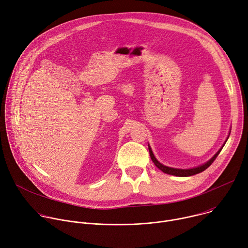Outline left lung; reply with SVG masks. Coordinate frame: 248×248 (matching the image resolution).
I'll return each mask as SVG.
<instances>
[{"label": "left lung", "mask_w": 248, "mask_h": 248, "mask_svg": "<svg viewBox=\"0 0 248 248\" xmlns=\"http://www.w3.org/2000/svg\"><path fill=\"white\" fill-rule=\"evenodd\" d=\"M149 148V153H150V157H151V160L153 161V163L155 164V166L160 169L162 171L166 172V173H169V174H172V175H176V176H190V175H193V174H196V173H199L203 170H205L208 167L211 166V164L213 163L215 161V159L218 157V155L220 154L222 148L216 153V155L212 158L211 160H209L207 163H205L204 165L202 166H199L197 168H193V169H188V170H181V169H173V168H170V167H167V166H164L162 165L161 163H159L157 161V159L155 158L150 146H148Z\"/></svg>", "instance_id": "8db88e82"}]
</instances>
